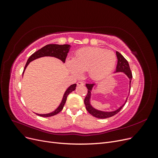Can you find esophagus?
Masks as SVG:
<instances>
[{"label": "esophagus", "instance_id": "1", "mask_svg": "<svg viewBox=\"0 0 158 158\" xmlns=\"http://www.w3.org/2000/svg\"><path fill=\"white\" fill-rule=\"evenodd\" d=\"M78 86H82V85H84V83L82 82H78L77 83Z\"/></svg>", "mask_w": 158, "mask_h": 158}]
</instances>
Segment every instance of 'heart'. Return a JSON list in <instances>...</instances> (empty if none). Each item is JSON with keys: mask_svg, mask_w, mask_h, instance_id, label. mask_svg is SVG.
I'll list each match as a JSON object with an SVG mask.
<instances>
[{"mask_svg": "<svg viewBox=\"0 0 158 158\" xmlns=\"http://www.w3.org/2000/svg\"><path fill=\"white\" fill-rule=\"evenodd\" d=\"M117 57L112 51L97 47H85L76 51L73 59H67L66 66L72 73L78 76L82 72H88L94 80L106 77L114 69Z\"/></svg>", "mask_w": 158, "mask_h": 158, "instance_id": "b5f03b06", "label": "heart"}]
</instances>
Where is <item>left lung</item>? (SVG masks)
<instances>
[{"mask_svg": "<svg viewBox=\"0 0 158 158\" xmlns=\"http://www.w3.org/2000/svg\"><path fill=\"white\" fill-rule=\"evenodd\" d=\"M116 55L117 57L118 61H117L115 73H122L123 74H125L127 76L128 78L129 79V88H130L129 89V93H130L131 83L132 78V75L130 66H129L128 61L125 59V57H124L120 52L116 51ZM95 85V84H85L88 89L86 97H85L84 99V104L85 106V107H86L87 111L92 114V116L98 118H107L109 117H111L120 111L121 109L123 108V107L125 105L128 98H126L125 103H124L121 106H120L117 109L114 110V111H102V110H99L98 109H95L94 107L92 106V105L91 104V97H92V92Z\"/></svg>", "mask_w": 158, "mask_h": 158, "instance_id": "1", "label": "left lung"}]
</instances>
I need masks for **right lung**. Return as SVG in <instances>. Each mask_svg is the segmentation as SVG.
<instances>
[{
  "label": "right lung",
  "instance_id": "1",
  "mask_svg": "<svg viewBox=\"0 0 158 158\" xmlns=\"http://www.w3.org/2000/svg\"><path fill=\"white\" fill-rule=\"evenodd\" d=\"M70 47L71 46L67 44H64V45L49 44L44 46V47H42L41 49L37 51L36 52H34V53L32 54L30 56V58L27 59L22 75H23L24 71L26 69L27 65L30 64V63H31V61L37 59L41 58V57H44V56L55 57V58L60 60L63 63H64L66 57L67 56V53L69 52ZM76 84H74L73 85H70V86L66 89L65 92L63 95V99L61 100L60 103L53 111L49 113H46V114H39L36 113H35L37 114V115H39L40 117H49L53 116L56 114H58L59 112L61 111V110L63 109V107L66 103V99H67V96L69 95V94L72 92H73V91H74L76 89Z\"/></svg>",
  "mask_w": 158,
  "mask_h": 158
}]
</instances>
